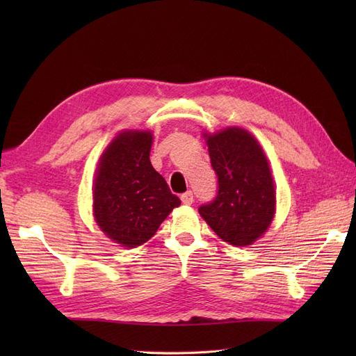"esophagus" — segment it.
I'll return each mask as SVG.
<instances>
[{
    "instance_id": "34e87169",
    "label": "esophagus",
    "mask_w": 356,
    "mask_h": 356,
    "mask_svg": "<svg viewBox=\"0 0 356 356\" xmlns=\"http://www.w3.org/2000/svg\"><path fill=\"white\" fill-rule=\"evenodd\" d=\"M181 202L184 204H191L193 202H195V196H193L191 191H186L181 195Z\"/></svg>"
}]
</instances>
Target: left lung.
I'll list each match as a JSON object with an SVG mask.
<instances>
[{"instance_id":"obj_1","label":"left lung","mask_w":356,"mask_h":356,"mask_svg":"<svg viewBox=\"0 0 356 356\" xmlns=\"http://www.w3.org/2000/svg\"><path fill=\"white\" fill-rule=\"evenodd\" d=\"M207 138L218 193L199 213L220 239L246 246L261 238L273 221L276 193L268 161L257 139L241 127H227Z\"/></svg>"}]
</instances>
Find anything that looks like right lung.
<instances>
[{
	"instance_id": "right-lung-1",
	"label": "right lung",
	"mask_w": 356,
	"mask_h": 356,
	"mask_svg": "<svg viewBox=\"0 0 356 356\" xmlns=\"http://www.w3.org/2000/svg\"><path fill=\"white\" fill-rule=\"evenodd\" d=\"M152 144V132L123 131L106 147L96 170V224L126 248L152 239L172 209L181 204L149 161Z\"/></svg>"
}]
</instances>
